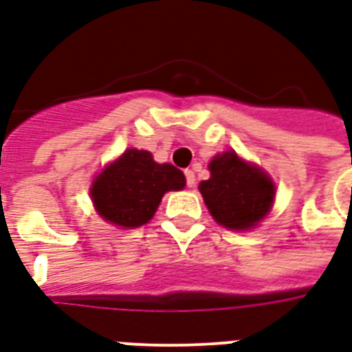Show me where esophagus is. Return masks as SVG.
<instances>
[{"instance_id": "1", "label": "esophagus", "mask_w": 352, "mask_h": 352, "mask_svg": "<svg viewBox=\"0 0 352 352\" xmlns=\"http://www.w3.org/2000/svg\"><path fill=\"white\" fill-rule=\"evenodd\" d=\"M184 175H186V184L188 188H193L195 186V173L192 170H186L184 171Z\"/></svg>"}]
</instances>
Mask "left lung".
Returning a JSON list of instances; mask_svg holds the SVG:
<instances>
[{
  "mask_svg": "<svg viewBox=\"0 0 352 352\" xmlns=\"http://www.w3.org/2000/svg\"><path fill=\"white\" fill-rule=\"evenodd\" d=\"M210 179L199 184L204 204L219 225L232 230H248L270 212L276 184L256 164L235 153L215 155Z\"/></svg>",
  "mask_w": 352,
  "mask_h": 352,
  "instance_id": "obj_1",
  "label": "left lung"
}]
</instances>
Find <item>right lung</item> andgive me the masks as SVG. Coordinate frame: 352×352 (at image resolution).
<instances>
[{"label":"right lung","mask_w":352,"mask_h":352,"mask_svg":"<svg viewBox=\"0 0 352 352\" xmlns=\"http://www.w3.org/2000/svg\"><path fill=\"white\" fill-rule=\"evenodd\" d=\"M184 173L155 162L144 149H126L93 181L91 199L102 219L122 228L149 223L166 192L182 190Z\"/></svg>","instance_id":"right-lung-1"}]
</instances>
